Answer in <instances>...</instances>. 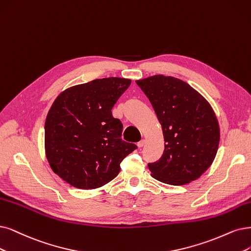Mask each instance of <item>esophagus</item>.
<instances>
[{
	"instance_id": "34e87169",
	"label": "esophagus",
	"mask_w": 251,
	"mask_h": 251,
	"mask_svg": "<svg viewBox=\"0 0 251 251\" xmlns=\"http://www.w3.org/2000/svg\"><path fill=\"white\" fill-rule=\"evenodd\" d=\"M145 144H146V141H145V140H142L141 142L137 143V146H138V148H143V147L145 146Z\"/></svg>"
}]
</instances>
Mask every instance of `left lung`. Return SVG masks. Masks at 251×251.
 <instances>
[{
    "mask_svg": "<svg viewBox=\"0 0 251 251\" xmlns=\"http://www.w3.org/2000/svg\"><path fill=\"white\" fill-rule=\"evenodd\" d=\"M135 82L150 100L163 132V154L148 164L152 177L175 186L199 179L214 160L220 140L210 103L173 76L154 75Z\"/></svg>",
    "mask_w": 251,
    "mask_h": 251,
    "instance_id": "1",
    "label": "left lung"
}]
</instances>
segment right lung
<instances>
[{
  "instance_id": "obj_1",
  "label": "right lung",
  "mask_w": 251,
  "mask_h": 251,
  "mask_svg": "<svg viewBox=\"0 0 251 251\" xmlns=\"http://www.w3.org/2000/svg\"><path fill=\"white\" fill-rule=\"evenodd\" d=\"M131 80L107 77L73 86L55 98L45 120V155L54 174L79 189L115 179L136 149L122 141L123 125L111 108Z\"/></svg>"
}]
</instances>
